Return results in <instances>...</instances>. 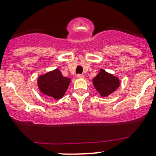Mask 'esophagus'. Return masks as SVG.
<instances>
[{
    "mask_svg": "<svg viewBox=\"0 0 156 156\" xmlns=\"http://www.w3.org/2000/svg\"><path fill=\"white\" fill-rule=\"evenodd\" d=\"M77 78H79V79H83V78H84V75L83 74H77Z\"/></svg>",
    "mask_w": 156,
    "mask_h": 156,
    "instance_id": "obj_1",
    "label": "esophagus"
}]
</instances>
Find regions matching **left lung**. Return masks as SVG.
Masks as SVG:
<instances>
[{
    "label": "left lung",
    "mask_w": 156,
    "mask_h": 156,
    "mask_svg": "<svg viewBox=\"0 0 156 156\" xmlns=\"http://www.w3.org/2000/svg\"><path fill=\"white\" fill-rule=\"evenodd\" d=\"M93 85L96 90L102 96H109L119 87V80L117 77L101 69L95 78H93Z\"/></svg>",
    "instance_id": "8db88e82"
}]
</instances>
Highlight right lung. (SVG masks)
Instances as JSON below:
<instances>
[{
    "label": "right lung",
    "mask_w": 156,
    "mask_h": 156,
    "mask_svg": "<svg viewBox=\"0 0 156 156\" xmlns=\"http://www.w3.org/2000/svg\"><path fill=\"white\" fill-rule=\"evenodd\" d=\"M70 80L64 77L58 69L41 76L37 80L40 90L55 99H61L66 91Z\"/></svg>",
    "instance_id": "add662e5"
}]
</instances>
